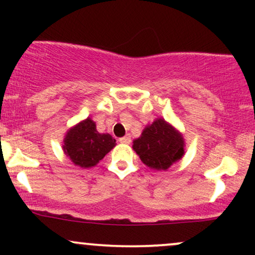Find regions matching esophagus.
Returning a JSON list of instances; mask_svg holds the SVG:
<instances>
[{
	"label": "esophagus",
	"instance_id": "esophagus-1",
	"mask_svg": "<svg viewBox=\"0 0 255 255\" xmlns=\"http://www.w3.org/2000/svg\"><path fill=\"white\" fill-rule=\"evenodd\" d=\"M119 141L121 142V144H129V142H130V135H126L124 137H120Z\"/></svg>",
	"mask_w": 255,
	"mask_h": 255
}]
</instances>
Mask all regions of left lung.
<instances>
[{
  "label": "left lung",
  "instance_id": "1",
  "mask_svg": "<svg viewBox=\"0 0 255 255\" xmlns=\"http://www.w3.org/2000/svg\"><path fill=\"white\" fill-rule=\"evenodd\" d=\"M133 150L148 168L166 170L182 158L184 139L164 119H157L134 140Z\"/></svg>",
  "mask_w": 255,
  "mask_h": 255
}]
</instances>
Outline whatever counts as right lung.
<instances>
[{"label": "right lung", "instance_id": "add662e5", "mask_svg": "<svg viewBox=\"0 0 255 255\" xmlns=\"http://www.w3.org/2000/svg\"><path fill=\"white\" fill-rule=\"evenodd\" d=\"M115 145L116 140L110 134L98 133L90 118L68 129L63 139L64 153L80 168L95 166Z\"/></svg>", "mask_w": 255, "mask_h": 255}]
</instances>
